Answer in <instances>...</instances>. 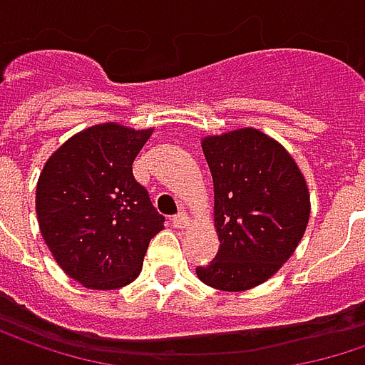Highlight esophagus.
Here are the masks:
<instances>
[{
    "instance_id": "1",
    "label": "esophagus",
    "mask_w": 365,
    "mask_h": 365,
    "mask_svg": "<svg viewBox=\"0 0 365 365\" xmlns=\"http://www.w3.org/2000/svg\"><path fill=\"white\" fill-rule=\"evenodd\" d=\"M171 223H173V227L182 230V227H185V225L190 223V219H187V215H185V213H178V215L171 217Z\"/></svg>"
}]
</instances>
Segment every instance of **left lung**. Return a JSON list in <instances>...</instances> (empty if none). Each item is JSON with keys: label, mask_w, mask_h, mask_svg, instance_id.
Returning a JSON list of instances; mask_svg holds the SVG:
<instances>
[{"label": "left lung", "mask_w": 365, "mask_h": 365, "mask_svg": "<svg viewBox=\"0 0 365 365\" xmlns=\"http://www.w3.org/2000/svg\"><path fill=\"white\" fill-rule=\"evenodd\" d=\"M215 187L219 250L198 278L240 292L269 280L292 257L309 221L303 173L280 144L257 129L202 140Z\"/></svg>", "instance_id": "left-lung-1"}]
</instances>
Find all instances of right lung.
Wrapping results in <instances>:
<instances>
[{
	"instance_id": "obj_1",
	"label": "right lung",
	"mask_w": 365,
	"mask_h": 365,
	"mask_svg": "<svg viewBox=\"0 0 365 365\" xmlns=\"http://www.w3.org/2000/svg\"><path fill=\"white\" fill-rule=\"evenodd\" d=\"M152 129L89 127L62 144L37 182L39 230L58 265L87 288L115 290L140 276L163 230L133 160Z\"/></svg>"
}]
</instances>
